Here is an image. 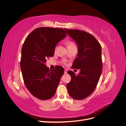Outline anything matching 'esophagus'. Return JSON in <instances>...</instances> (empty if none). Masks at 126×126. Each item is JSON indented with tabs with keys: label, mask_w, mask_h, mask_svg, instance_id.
<instances>
[{
	"label": "esophagus",
	"mask_w": 126,
	"mask_h": 126,
	"mask_svg": "<svg viewBox=\"0 0 126 126\" xmlns=\"http://www.w3.org/2000/svg\"><path fill=\"white\" fill-rule=\"evenodd\" d=\"M64 74H67V69H64Z\"/></svg>",
	"instance_id": "esophagus-1"
}]
</instances>
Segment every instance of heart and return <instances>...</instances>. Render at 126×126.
<instances>
[{"instance_id": "b5f03b06", "label": "heart", "mask_w": 126, "mask_h": 126, "mask_svg": "<svg viewBox=\"0 0 126 126\" xmlns=\"http://www.w3.org/2000/svg\"><path fill=\"white\" fill-rule=\"evenodd\" d=\"M67 46L68 47H69V46H71L72 45H74V44L72 43V42L71 41H68L67 42ZM63 62H64V61H63Z\"/></svg>"}]
</instances>
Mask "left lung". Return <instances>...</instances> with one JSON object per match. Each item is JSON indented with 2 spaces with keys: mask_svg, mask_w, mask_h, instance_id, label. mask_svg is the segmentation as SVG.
I'll use <instances>...</instances> for the list:
<instances>
[{
  "mask_svg": "<svg viewBox=\"0 0 126 126\" xmlns=\"http://www.w3.org/2000/svg\"><path fill=\"white\" fill-rule=\"evenodd\" d=\"M65 30L78 46L77 57L72 68L80 69L77 76L71 70L67 72L71 77L67 84L68 92L75 99L82 100L92 94L99 80L102 70L101 46L94 36L86 32Z\"/></svg>",
  "mask_w": 126,
  "mask_h": 126,
  "instance_id": "8db88e82",
  "label": "left lung"
}]
</instances>
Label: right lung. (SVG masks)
I'll return each instance as SVG.
<instances>
[{"label":"right lung","instance_id":"right-lung-1","mask_svg":"<svg viewBox=\"0 0 126 126\" xmlns=\"http://www.w3.org/2000/svg\"><path fill=\"white\" fill-rule=\"evenodd\" d=\"M62 28L40 27L27 37L21 49L20 68L25 85L33 96L47 100L54 96L64 69L60 66L50 70L45 64L54 56L55 47L66 37Z\"/></svg>","mask_w":126,"mask_h":126}]
</instances>
